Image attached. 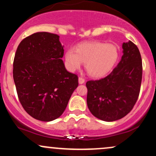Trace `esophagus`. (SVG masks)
<instances>
[{
    "mask_svg": "<svg viewBox=\"0 0 156 156\" xmlns=\"http://www.w3.org/2000/svg\"><path fill=\"white\" fill-rule=\"evenodd\" d=\"M84 82H85V79H84V78H81V77H80V78H78V83H79L80 84L83 83Z\"/></svg>",
    "mask_w": 156,
    "mask_h": 156,
    "instance_id": "34e87169",
    "label": "esophagus"
}]
</instances>
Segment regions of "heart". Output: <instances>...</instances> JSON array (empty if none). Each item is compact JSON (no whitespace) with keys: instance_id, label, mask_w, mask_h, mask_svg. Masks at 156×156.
Wrapping results in <instances>:
<instances>
[{"instance_id":"1","label":"heart","mask_w":156,"mask_h":156,"mask_svg":"<svg viewBox=\"0 0 156 156\" xmlns=\"http://www.w3.org/2000/svg\"><path fill=\"white\" fill-rule=\"evenodd\" d=\"M119 50L113 44L93 42L80 44L76 50L69 49L65 53L66 64L70 71L79 69L82 62L90 76L102 77L108 73L117 63Z\"/></svg>"}]
</instances>
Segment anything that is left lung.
I'll return each instance as SVG.
<instances>
[{
    "mask_svg": "<svg viewBox=\"0 0 156 156\" xmlns=\"http://www.w3.org/2000/svg\"><path fill=\"white\" fill-rule=\"evenodd\" d=\"M120 62L110 74L86 83L87 103L94 117L105 122L124 117L136 103L142 78L140 52L131 41L123 42Z\"/></svg>",
    "mask_w": 156,
    "mask_h": 156,
    "instance_id": "left-lung-1",
    "label": "left lung"
}]
</instances>
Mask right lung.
<instances>
[{
    "label": "right lung",
    "instance_id": "obj_1",
    "mask_svg": "<svg viewBox=\"0 0 156 156\" xmlns=\"http://www.w3.org/2000/svg\"><path fill=\"white\" fill-rule=\"evenodd\" d=\"M59 36L38 32L17 47L13 78L20 102L36 119L53 121L63 114L78 86L76 75L66 69Z\"/></svg>",
    "mask_w": 156,
    "mask_h": 156
}]
</instances>
